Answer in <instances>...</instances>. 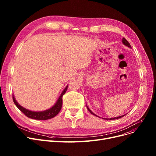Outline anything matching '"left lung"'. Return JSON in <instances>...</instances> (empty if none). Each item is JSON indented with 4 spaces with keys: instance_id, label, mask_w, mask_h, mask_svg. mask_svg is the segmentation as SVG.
Returning a JSON list of instances; mask_svg holds the SVG:
<instances>
[{
    "instance_id": "8db88e82",
    "label": "left lung",
    "mask_w": 156,
    "mask_h": 156,
    "mask_svg": "<svg viewBox=\"0 0 156 156\" xmlns=\"http://www.w3.org/2000/svg\"><path fill=\"white\" fill-rule=\"evenodd\" d=\"M122 44H123L124 45H125L126 46H127V47H129V48H132V47H131V45H130L129 43L128 42V41H127L125 38H122ZM87 109L88 110V111H89L90 112L91 114H92L93 115H94V116H97V117H98V116H97L95 114H94L93 112H92V111H91V110L90 109L88 108V106H87ZM125 115H126V114H125V115H122V116H118V117H116V118H103V119H107V120H109V119H110V120L116 119H119V118H122V117H123V116H125Z\"/></svg>"
}]
</instances>
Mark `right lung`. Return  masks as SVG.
<instances>
[{
    "instance_id": "obj_1",
    "label": "right lung",
    "mask_w": 156,
    "mask_h": 156,
    "mask_svg": "<svg viewBox=\"0 0 156 156\" xmlns=\"http://www.w3.org/2000/svg\"><path fill=\"white\" fill-rule=\"evenodd\" d=\"M67 89H68V86H66V87L64 89V90L62 91L61 95L59 96L58 100L57 101L56 103L54 104V106H52L51 108L44 111H38V112L31 111L24 108L18 103L17 101H16L14 95H12V99H13L14 103L16 105V107H17L24 114V115L27 116V117L31 119H37V120H46V119H51L55 117L57 114L59 112L62 105V96L65 94L67 90Z\"/></svg>"
}]
</instances>
